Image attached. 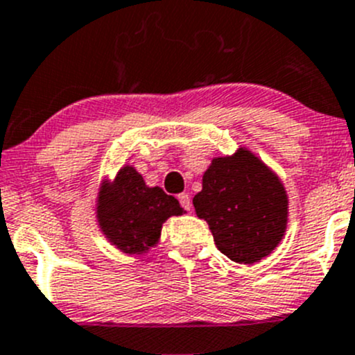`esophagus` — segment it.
Instances as JSON below:
<instances>
[{
	"label": "esophagus",
	"mask_w": 355,
	"mask_h": 355,
	"mask_svg": "<svg viewBox=\"0 0 355 355\" xmlns=\"http://www.w3.org/2000/svg\"><path fill=\"white\" fill-rule=\"evenodd\" d=\"M178 202H180V206L184 207V209H187V211H191V207H192V202H191V196L189 194H180L178 196Z\"/></svg>",
	"instance_id": "1"
}]
</instances>
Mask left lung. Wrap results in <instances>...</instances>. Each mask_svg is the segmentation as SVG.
Here are the masks:
<instances>
[{
	"instance_id": "8db88e82",
	"label": "left lung",
	"mask_w": 355,
	"mask_h": 355,
	"mask_svg": "<svg viewBox=\"0 0 355 355\" xmlns=\"http://www.w3.org/2000/svg\"><path fill=\"white\" fill-rule=\"evenodd\" d=\"M209 225L218 249L239 264L270 256L288 225V196L282 178L247 148L213 157L202 189L192 199Z\"/></svg>"
}]
</instances>
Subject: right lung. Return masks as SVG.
Here are the masks:
<instances>
[{
	"mask_svg": "<svg viewBox=\"0 0 355 355\" xmlns=\"http://www.w3.org/2000/svg\"><path fill=\"white\" fill-rule=\"evenodd\" d=\"M94 211L106 241L130 256L149 252L159 244L164 221L185 213L173 196L146 185L132 164H123L113 180H103Z\"/></svg>",
	"mask_w": 355,
	"mask_h": 355,
	"instance_id": "obj_1",
	"label": "right lung"
}]
</instances>
